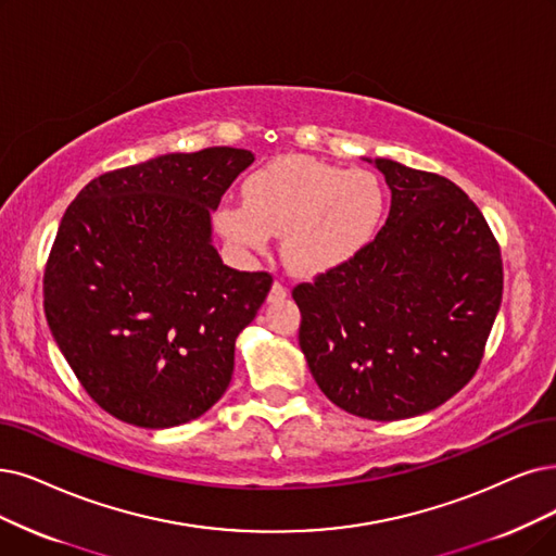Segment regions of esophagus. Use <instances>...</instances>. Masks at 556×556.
<instances>
[{"label": "esophagus", "mask_w": 556, "mask_h": 556, "mask_svg": "<svg viewBox=\"0 0 556 556\" xmlns=\"http://www.w3.org/2000/svg\"><path fill=\"white\" fill-rule=\"evenodd\" d=\"M287 294H290V290H287V287H285L280 280H276V282L271 285L269 301H271V303H276V301H282V299H287Z\"/></svg>", "instance_id": "obj_1"}]
</instances>
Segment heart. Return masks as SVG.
Masks as SVG:
<instances>
[{
    "mask_svg": "<svg viewBox=\"0 0 556 556\" xmlns=\"http://www.w3.org/2000/svg\"><path fill=\"white\" fill-rule=\"evenodd\" d=\"M241 195L243 205L216 210V230L239 251H264L271 235L282 237L287 264L305 276L336 271L358 257L386 214V191L374 173L309 157L255 168Z\"/></svg>",
    "mask_w": 556,
    "mask_h": 556,
    "instance_id": "heart-1",
    "label": "heart"
}]
</instances>
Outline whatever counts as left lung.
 Listing matches in <instances>:
<instances>
[{
  "instance_id": "8db88e82",
  "label": "left lung",
  "mask_w": 556,
  "mask_h": 556,
  "mask_svg": "<svg viewBox=\"0 0 556 556\" xmlns=\"http://www.w3.org/2000/svg\"><path fill=\"white\" fill-rule=\"evenodd\" d=\"M392 203L369 247L301 282L299 344L342 410L376 421L415 417L477 374L502 303V253L468 193L435 173L369 160Z\"/></svg>"
}]
</instances>
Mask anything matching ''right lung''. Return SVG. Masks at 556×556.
Instances as JSON below:
<instances>
[{
	"mask_svg": "<svg viewBox=\"0 0 556 556\" xmlns=\"http://www.w3.org/2000/svg\"><path fill=\"white\" fill-rule=\"evenodd\" d=\"M253 160L226 146L162 154L96 177L65 210L42 305L77 381L116 419L187 425L230 386L235 340L274 278L220 262L210 212Z\"/></svg>",
	"mask_w": 556,
	"mask_h": 556,
	"instance_id": "add662e5",
	"label": "right lung"
}]
</instances>
